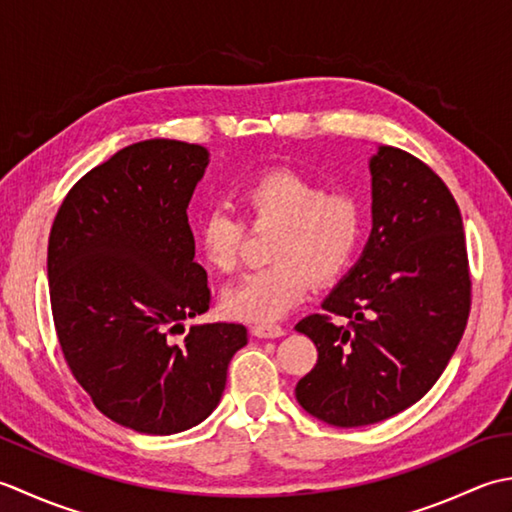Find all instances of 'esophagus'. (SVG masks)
Instances as JSON below:
<instances>
[{
	"instance_id": "esophagus-1",
	"label": "esophagus",
	"mask_w": 512,
	"mask_h": 512,
	"mask_svg": "<svg viewBox=\"0 0 512 512\" xmlns=\"http://www.w3.org/2000/svg\"><path fill=\"white\" fill-rule=\"evenodd\" d=\"M252 333L256 338H280L285 336V329L280 325H254Z\"/></svg>"
}]
</instances>
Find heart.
Segmentation results:
<instances>
[{"label": "heart", "mask_w": 512, "mask_h": 512, "mask_svg": "<svg viewBox=\"0 0 512 512\" xmlns=\"http://www.w3.org/2000/svg\"><path fill=\"white\" fill-rule=\"evenodd\" d=\"M245 218L274 225L271 263L229 285L221 296L227 316L276 322L307 296L311 280L329 283L351 263L360 241V207L349 194L322 192L291 170H271L245 183L236 194ZM243 225L223 210H210L196 225L203 263L227 274L236 267Z\"/></svg>", "instance_id": "b5f03b06"}]
</instances>
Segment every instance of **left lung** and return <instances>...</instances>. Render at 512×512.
I'll list each match as a JSON object with an SVG mask.
<instances>
[{
	"mask_svg": "<svg viewBox=\"0 0 512 512\" xmlns=\"http://www.w3.org/2000/svg\"><path fill=\"white\" fill-rule=\"evenodd\" d=\"M369 172L371 234L362 256L322 300L327 314L296 325L318 349L296 400L340 429L382 422L422 400L471 311L462 214L444 181L391 145L371 156Z\"/></svg>",
	"mask_w": 512,
	"mask_h": 512,
	"instance_id": "left-lung-1",
	"label": "left lung"
}]
</instances>
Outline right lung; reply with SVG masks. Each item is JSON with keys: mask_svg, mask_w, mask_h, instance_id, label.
<instances>
[{"mask_svg": "<svg viewBox=\"0 0 512 512\" xmlns=\"http://www.w3.org/2000/svg\"><path fill=\"white\" fill-rule=\"evenodd\" d=\"M210 165L201 145L148 139L72 187L50 229L48 280L68 367L97 409L148 435L192 429L247 344L234 322L192 325L210 309L187 205Z\"/></svg>", "mask_w": 512, "mask_h": 512, "instance_id": "1", "label": "right lung"}]
</instances>
